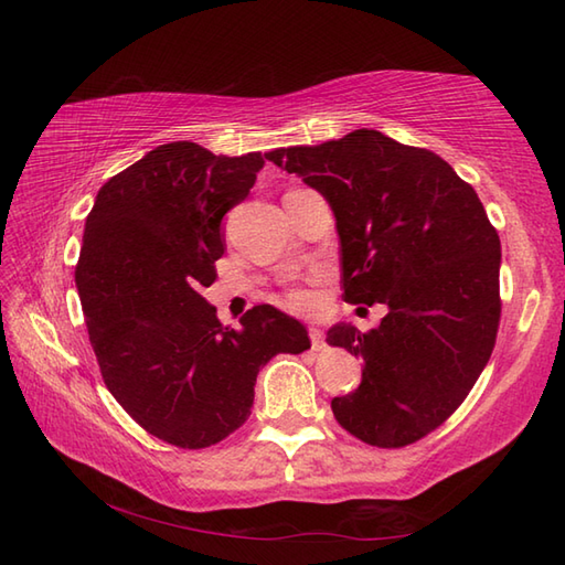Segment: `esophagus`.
Returning a JSON list of instances; mask_svg holds the SVG:
<instances>
[{"label": "esophagus", "mask_w": 565, "mask_h": 565, "mask_svg": "<svg viewBox=\"0 0 565 565\" xmlns=\"http://www.w3.org/2000/svg\"><path fill=\"white\" fill-rule=\"evenodd\" d=\"M308 334H310V344H313V350H316V352L326 350V332L318 330V328H310V330H308Z\"/></svg>", "instance_id": "1"}]
</instances>
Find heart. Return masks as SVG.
Listing matches in <instances>:
<instances>
[{
  "instance_id": "1",
  "label": "heart",
  "mask_w": 565,
  "mask_h": 565,
  "mask_svg": "<svg viewBox=\"0 0 565 565\" xmlns=\"http://www.w3.org/2000/svg\"><path fill=\"white\" fill-rule=\"evenodd\" d=\"M291 303H294V308H298V310H308V308H310V298H308L306 294H294V296H291Z\"/></svg>"
}]
</instances>
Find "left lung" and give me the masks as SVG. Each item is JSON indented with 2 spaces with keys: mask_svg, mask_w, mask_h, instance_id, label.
I'll use <instances>...</instances> for the list:
<instances>
[{
  "mask_svg": "<svg viewBox=\"0 0 565 565\" xmlns=\"http://www.w3.org/2000/svg\"><path fill=\"white\" fill-rule=\"evenodd\" d=\"M274 164L334 211L347 303H386L376 330L338 326L328 344L364 362L334 419L371 447L401 449L454 415L493 354L500 237L473 186L439 154L359 128Z\"/></svg>",
  "mask_w": 565,
  "mask_h": 565,
  "instance_id": "left-lung-1",
  "label": "left lung"
}]
</instances>
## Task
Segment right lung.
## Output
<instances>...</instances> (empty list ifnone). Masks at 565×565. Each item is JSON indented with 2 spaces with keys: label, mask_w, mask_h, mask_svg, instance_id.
<instances>
[{
  "label": "right lung",
  "mask_w": 565,
  "mask_h": 565,
  "mask_svg": "<svg viewBox=\"0 0 565 565\" xmlns=\"http://www.w3.org/2000/svg\"><path fill=\"white\" fill-rule=\"evenodd\" d=\"M269 154L225 158L167 142L106 182L84 225L75 284L102 379L136 423L203 449L249 417L259 369L310 350L271 306L221 326L201 296L223 257V215L245 201Z\"/></svg>",
  "instance_id": "right-lung-1"
}]
</instances>
